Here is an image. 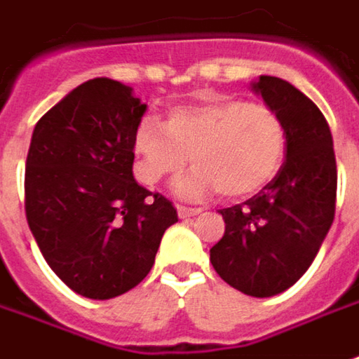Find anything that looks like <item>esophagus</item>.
Instances as JSON below:
<instances>
[{
  "label": "esophagus",
  "instance_id": "obj_1",
  "mask_svg": "<svg viewBox=\"0 0 359 359\" xmlns=\"http://www.w3.org/2000/svg\"><path fill=\"white\" fill-rule=\"evenodd\" d=\"M201 214L200 208H186V205H177V215L182 217V219H186V217H194V215Z\"/></svg>",
  "mask_w": 359,
  "mask_h": 359
}]
</instances>
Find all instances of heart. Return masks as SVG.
I'll list each match as a JSON object with an SVG mask.
<instances>
[{"label": "heart", "instance_id": "b5f03b06", "mask_svg": "<svg viewBox=\"0 0 359 359\" xmlns=\"http://www.w3.org/2000/svg\"><path fill=\"white\" fill-rule=\"evenodd\" d=\"M285 149L287 131L273 109L217 95L175 107L163 126L149 116L142 119L133 133V173L140 184L158 186L182 172L189 156L196 165L175 180L177 196L219 189L226 198H248L278 175Z\"/></svg>", "mask_w": 359, "mask_h": 359}]
</instances>
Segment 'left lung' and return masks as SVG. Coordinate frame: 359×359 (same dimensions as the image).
<instances>
[{
	"label": "left lung",
	"mask_w": 359,
	"mask_h": 359,
	"mask_svg": "<svg viewBox=\"0 0 359 359\" xmlns=\"http://www.w3.org/2000/svg\"><path fill=\"white\" fill-rule=\"evenodd\" d=\"M250 88L282 118L285 161L254 198L219 210L226 231L210 262L241 294L271 297L292 287L320 252L336 214L338 170L330 126L310 97L271 76Z\"/></svg>",
	"instance_id": "8db88e82"
}]
</instances>
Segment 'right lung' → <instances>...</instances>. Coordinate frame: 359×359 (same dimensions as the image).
<instances>
[{"mask_svg":"<svg viewBox=\"0 0 359 359\" xmlns=\"http://www.w3.org/2000/svg\"><path fill=\"white\" fill-rule=\"evenodd\" d=\"M147 105L130 86L95 77L35 123L25 161V215L48 266L67 287L109 299L156 262L172 201L133 177V133Z\"/></svg>","mask_w":359,"mask_h":359,"instance_id":"1","label":"right lung"}]
</instances>
